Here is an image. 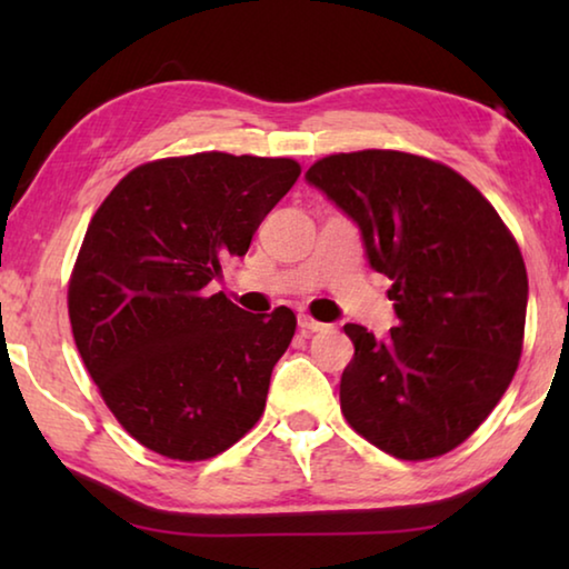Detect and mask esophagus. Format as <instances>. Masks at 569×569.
Masks as SVG:
<instances>
[{"instance_id": "1", "label": "esophagus", "mask_w": 569, "mask_h": 569, "mask_svg": "<svg viewBox=\"0 0 569 569\" xmlns=\"http://www.w3.org/2000/svg\"><path fill=\"white\" fill-rule=\"evenodd\" d=\"M298 329H301L303 333H319V331L326 329V323L316 321V319H311V316H306V313H298Z\"/></svg>"}]
</instances>
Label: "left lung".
Here are the masks:
<instances>
[{
    "instance_id": "obj_1",
    "label": "left lung",
    "mask_w": 569,
    "mask_h": 569,
    "mask_svg": "<svg viewBox=\"0 0 569 569\" xmlns=\"http://www.w3.org/2000/svg\"><path fill=\"white\" fill-rule=\"evenodd\" d=\"M306 180L359 226L371 268L393 281L389 339L343 326L346 421L397 459L447 455L492 413L522 356L517 240L469 180L411 152H339Z\"/></svg>"
}]
</instances>
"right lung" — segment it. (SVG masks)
Instances as JSON below:
<instances>
[{
	"instance_id": "add662e5",
	"label": "right lung",
	"mask_w": 569,
	"mask_h": 569,
	"mask_svg": "<svg viewBox=\"0 0 569 569\" xmlns=\"http://www.w3.org/2000/svg\"><path fill=\"white\" fill-rule=\"evenodd\" d=\"M298 176L291 158H166L92 216L67 291L72 336L114 419L156 455L210 459L261 419L296 316L246 313L208 283Z\"/></svg>"
}]
</instances>
